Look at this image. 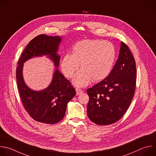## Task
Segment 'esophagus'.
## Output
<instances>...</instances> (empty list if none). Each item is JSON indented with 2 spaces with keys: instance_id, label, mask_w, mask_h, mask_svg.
<instances>
[{
  "instance_id": "34e87169",
  "label": "esophagus",
  "mask_w": 156,
  "mask_h": 156,
  "mask_svg": "<svg viewBox=\"0 0 156 156\" xmlns=\"http://www.w3.org/2000/svg\"><path fill=\"white\" fill-rule=\"evenodd\" d=\"M76 93H77V95H80V94H82V93L83 92V90H82L81 89H80V88H76Z\"/></svg>"
}]
</instances>
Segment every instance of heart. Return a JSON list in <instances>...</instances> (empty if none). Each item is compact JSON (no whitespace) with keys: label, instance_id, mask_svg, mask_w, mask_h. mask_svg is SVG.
I'll use <instances>...</instances> for the list:
<instances>
[{"label":"heart","instance_id":"1","mask_svg":"<svg viewBox=\"0 0 156 156\" xmlns=\"http://www.w3.org/2000/svg\"><path fill=\"white\" fill-rule=\"evenodd\" d=\"M116 57L114 46L108 41L85 40L77 42L73 48V55L66 54L61 60V68L68 78L74 76L73 82L77 87L87 85L91 80L99 82L110 74Z\"/></svg>","mask_w":156,"mask_h":156}]
</instances>
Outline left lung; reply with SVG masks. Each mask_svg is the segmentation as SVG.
<instances>
[{
    "instance_id": "left-lung-1",
    "label": "left lung",
    "mask_w": 156,
    "mask_h": 156,
    "mask_svg": "<svg viewBox=\"0 0 156 156\" xmlns=\"http://www.w3.org/2000/svg\"><path fill=\"white\" fill-rule=\"evenodd\" d=\"M136 68L129 47L121 42L119 58L109 76L87 90V115L100 126L112 124L127 111L135 94Z\"/></svg>"
}]
</instances>
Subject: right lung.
<instances>
[{
	"label": "right lung",
	"instance_id": "obj_1",
	"mask_svg": "<svg viewBox=\"0 0 156 156\" xmlns=\"http://www.w3.org/2000/svg\"><path fill=\"white\" fill-rule=\"evenodd\" d=\"M61 39L41 34L31 40L20 58L16 71V83L23 105L34 120L47 124L59 122L65 116L67 104L76 95L75 88L58 69L54 73L53 80L47 88L33 91L25 84L23 76V63L36 56L49 55L56 68L59 64V56L56 55Z\"/></svg>",
	"mask_w": 156,
	"mask_h": 156
}]
</instances>
